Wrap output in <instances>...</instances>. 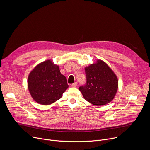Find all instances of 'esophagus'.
<instances>
[{"label": "esophagus", "instance_id": "obj_1", "mask_svg": "<svg viewBox=\"0 0 150 150\" xmlns=\"http://www.w3.org/2000/svg\"><path fill=\"white\" fill-rule=\"evenodd\" d=\"M77 85H78V83H77L76 82H75L73 83L71 85V86H72V87H75L77 86Z\"/></svg>", "mask_w": 150, "mask_h": 150}]
</instances>
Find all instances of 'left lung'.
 <instances>
[{"label": "left lung", "mask_w": 150, "mask_h": 150, "mask_svg": "<svg viewBox=\"0 0 150 150\" xmlns=\"http://www.w3.org/2000/svg\"><path fill=\"white\" fill-rule=\"evenodd\" d=\"M86 83L79 87L83 98L95 105L112 101L118 88V79L107 64L98 60L85 68Z\"/></svg>", "instance_id": "1"}]
</instances>
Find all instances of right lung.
Wrapping results in <instances>:
<instances>
[{"label": "right lung", "mask_w": 150, "mask_h": 150, "mask_svg": "<svg viewBox=\"0 0 150 150\" xmlns=\"http://www.w3.org/2000/svg\"><path fill=\"white\" fill-rule=\"evenodd\" d=\"M68 87L66 77L51 60L38 64L28 78V87L33 98L42 105H49L60 99Z\"/></svg>", "instance_id": "obj_1"}]
</instances>
